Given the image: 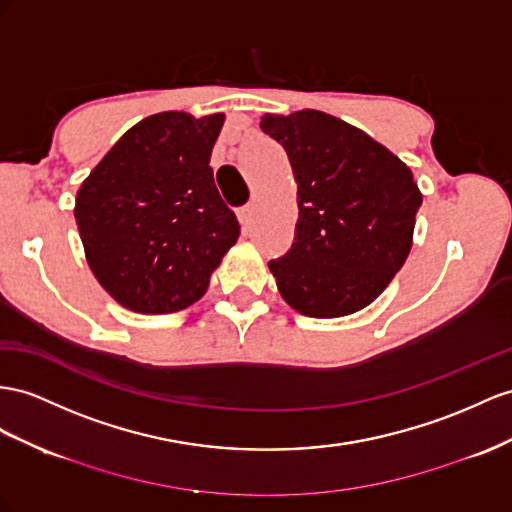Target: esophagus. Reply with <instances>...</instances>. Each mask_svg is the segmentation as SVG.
Returning a JSON list of instances; mask_svg holds the SVG:
<instances>
[{"mask_svg": "<svg viewBox=\"0 0 512 512\" xmlns=\"http://www.w3.org/2000/svg\"><path fill=\"white\" fill-rule=\"evenodd\" d=\"M238 216H240V222L244 227H248V225H253V220H255V216H257V205H253V203H248V205H244V207H240L238 209Z\"/></svg>", "mask_w": 512, "mask_h": 512, "instance_id": "1", "label": "esophagus"}]
</instances>
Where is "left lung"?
<instances>
[{"instance_id": "left-lung-1", "label": "left lung", "mask_w": 512, "mask_h": 512, "mask_svg": "<svg viewBox=\"0 0 512 512\" xmlns=\"http://www.w3.org/2000/svg\"><path fill=\"white\" fill-rule=\"evenodd\" d=\"M298 183L292 248L270 261L283 300L309 318L368 307L409 257L422 192L381 142L318 110L266 114Z\"/></svg>"}]
</instances>
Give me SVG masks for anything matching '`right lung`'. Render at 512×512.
Returning a JSON list of instances; mask_svg holds the SVG:
<instances>
[{
    "label": "right lung",
    "instance_id": "right-lung-1",
    "mask_svg": "<svg viewBox=\"0 0 512 512\" xmlns=\"http://www.w3.org/2000/svg\"><path fill=\"white\" fill-rule=\"evenodd\" d=\"M225 114L160 112L125 131L86 177L75 220L88 266L114 300L170 313L199 300L240 222L209 166Z\"/></svg>",
    "mask_w": 512,
    "mask_h": 512
}]
</instances>
